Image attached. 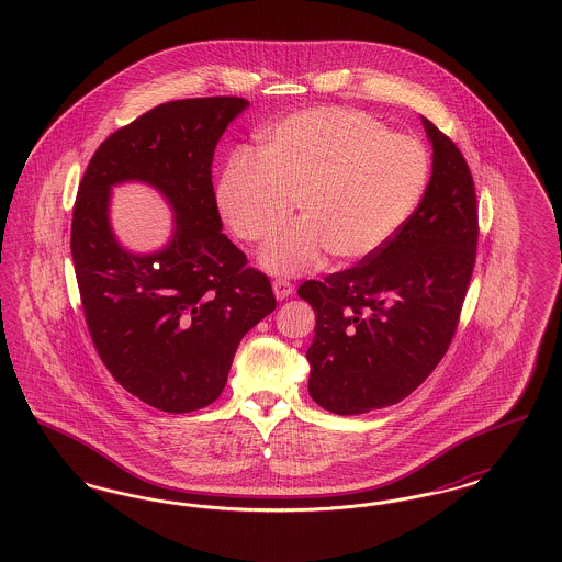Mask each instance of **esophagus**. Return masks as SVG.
Listing matches in <instances>:
<instances>
[{
    "mask_svg": "<svg viewBox=\"0 0 562 562\" xmlns=\"http://www.w3.org/2000/svg\"><path fill=\"white\" fill-rule=\"evenodd\" d=\"M293 293L294 284H291L289 280H282V278L273 280V294H276V299H278V301H282V299H289V296H291Z\"/></svg>",
    "mask_w": 562,
    "mask_h": 562,
    "instance_id": "obj_1",
    "label": "esophagus"
}]
</instances>
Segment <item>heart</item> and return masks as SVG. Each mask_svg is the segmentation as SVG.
Returning a JSON list of instances; mask_svg holds the SVG:
<instances>
[{
  "mask_svg": "<svg viewBox=\"0 0 562 562\" xmlns=\"http://www.w3.org/2000/svg\"><path fill=\"white\" fill-rule=\"evenodd\" d=\"M428 172L422 143L373 115L303 109L261 134L252 158L227 161L216 204L240 240L257 244L291 216L294 200L301 221L261 255L263 268L289 276L326 252L337 263L371 257L415 211Z\"/></svg>",
  "mask_w": 562,
  "mask_h": 562,
  "instance_id": "heart-1",
  "label": "heart"
}]
</instances>
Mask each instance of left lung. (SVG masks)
Segmentation results:
<instances>
[{
  "instance_id": "1",
  "label": "left lung",
  "mask_w": 562,
  "mask_h": 562,
  "mask_svg": "<svg viewBox=\"0 0 562 562\" xmlns=\"http://www.w3.org/2000/svg\"><path fill=\"white\" fill-rule=\"evenodd\" d=\"M428 189L401 229L356 268L307 280L316 312L310 396L335 415L392 406L415 392L453 341L479 244V206L459 147L422 117Z\"/></svg>"
}]
</instances>
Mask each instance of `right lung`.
Segmentation results:
<instances>
[{"mask_svg": "<svg viewBox=\"0 0 562 562\" xmlns=\"http://www.w3.org/2000/svg\"><path fill=\"white\" fill-rule=\"evenodd\" d=\"M246 108L206 97L149 109L101 143L78 189L71 257L92 344L126 392L164 413L216 401L241 337L276 310L214 198V147ZM124 180L158 188L176 211L160 254L133 256L110 232L108 195Z\"/></svg>", "mask_w": 562, "mask_h": 562, "instance_id": "1", "label": "right lung"}]
</instances>
